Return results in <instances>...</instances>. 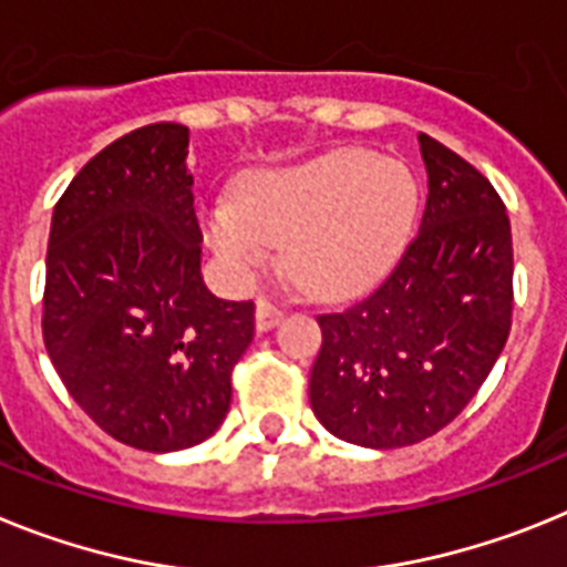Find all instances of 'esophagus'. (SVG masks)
<instances>
[{
  "instance_id": "esophagus-1",
  "label": "esophagus",
  "mask_w": 567,
  "mask_h": 567,
  "mask_svg": "<svg viewBox=\"0 0 567 567\" xmlns=\"http://www.w3.org/2000/svg\"><path fill=\"white\" fill-rule=\"evenodd\" d=\"M282 319V308L270 299H256V331H270Z\"/></svg>"
}]
</instances>
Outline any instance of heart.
<instances>
[{
  "instance_id": "b5f03b06",
  "label": "heart",
  "mask_w": 567,
  "mask_h": 567,
  "mask_svg": "<svg viewBox=\"0 0 567 567\" xmlns=\"http://www.w3.org/2000/svg\"><path fill=\"white\" fill-rule=\"evenodd\" d=\"M420 214L411 167L362 147H337L262 171L239 199L219 196L205 214L216 256L248 277L285 243V268L319 297H348L377 282L405 250Z\"/></svg>"
}]
</instances>
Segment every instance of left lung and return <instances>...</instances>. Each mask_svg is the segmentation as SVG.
Instances as JSON below:
<instances>
[{
  "label": "left lung",
  "mask_w": 567,
  "mask_h": 567,
  "mask_svg": "<svg viewBox=\"0 0 567 567\" xmlns=\"http://www.w3.org/2000/svg\"><path fill=\"white\" fill-rule=\"evenodd\" d=\"M427 202L391 277L362 302L317 317L311 408L333 436L405 447L474 400L514 313V245L499 194L471 162L420 134Z\"/></svg>",
  "instance_id": "obj_1"
}]
</instances>
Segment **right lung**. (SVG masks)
Wrapping results in <instances>:
<instances>
[{"label":"right lung","mask_w":567,"mask_h":567,"mask_svg":"<svg viewBox=\"0 0 567 567\" xmlns=\"http://www.w3.org/2000/svg\"><path fill=\"white\" fill-rule=\"evenodd\" d=\"M188 140L156 122L111 142L56 202L48 239V357L102 431L151 454L223 425L254 339V302L202 282Z\"/></svg>","instance_id":"1"}]
</instances>
